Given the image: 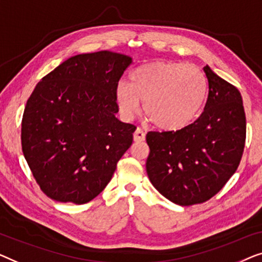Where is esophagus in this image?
I'll return each instance as SVG.
<instances>
[{
    "mask_svg": "<svg viewBox=\"0 0 262 262\" xmlns=\"http://www.w3.org/2000/svg\"><path fill=\"white\" fill-rule=\"evenodd\" d=\"M145 132H143L141 128H136V130L134 133V141H143V140H145Z\"/></svg>",
    "mask_w": 262,
    "mask_h": 262,
    "instance_id": "esophagus-1",
    "label": "esophagus"
}]
</instances>
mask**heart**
<instances>
[{
  "instance_id": "b5f03b06",
  "label": "heart",
  "mask_w": 262,
  "mask_h": 262,
  "mask_svg": "<svg viewBox=\"0 0 262 262\" xmlns=\"http://www.w3.org/2000/svg\"><path fill=\"white\" fill-rule=\"evenodd\" d=\"M208 95V79L196 65L153 61L138 66L129 83L120 82L115 101L121 116L132 120L143 113L161 130H178L196 120Z\"/></svg>"
}]
</instances>
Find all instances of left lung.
I'll use <instances>...</instances> for the list:
<instances>
[{
  "mask_svg": "<svg viewBox=\"0 0 262 262\" xmlns=\"http://www.w3.org/2000/svg\"><path fill=\"white\" fill-rule=\"evenodd\" d=\"M209 83L204 112L177 132H149L147 174L173 203L200 204L215 196L240 164L246 142V114L240 91L203 69Z\"/></svg>",
  "mask_w": 262,
  "mask_h": 262,
  "instance_id": "left-lung-1",
  "label": "left lung"
}]
</instances>
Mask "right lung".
Masks as SVG:
<instances>
[{"label": "right lung", "instance_id": "1", "mask_svg": "<svg viewBox=\"0 0 262 262\" xmlns=\"http://www.w3.org/2000/svg\"><path fill=\"white\" fill-rule=\"evenodd\" d=\"M132 58L110 51L77 54L36 84L25 106L21 145L51 200L84 204L104 190L133 142L115 89Z\"/></svg>", "mask_w": 262, "mask_h": 262}]
</instances>
